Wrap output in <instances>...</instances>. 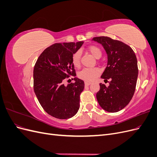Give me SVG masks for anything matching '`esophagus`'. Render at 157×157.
<instances>
[{
    "mask_svg": "<svg viewBox=\"0 0 157 157\" xmlns=\"http://www.w3.org/2000/svg\"><path fill=\"white\" fill-rule=\"evenodd\" d=\"M84 84H85V86H90V84H91V83H90V82H85Z\"/></svg>",
    "mask_w": 157,
    "mask_h": 157,
    "instance_id": "obj_1",
    "label": "esophagus"
}]
</instances>
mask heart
Returning <instances> with one entry per match:
<instances>
[{"mask_svg":"<svg viewBox=\"0 0 157 157\" xmlns=\"http://www.w3.org/2000/svg\"><path fill=\"white\" fill-rule=\"evenodd\" d=\"M88 50L95 58L98 59L102 55V51L96 46H90L88 47ZM72 63L75 67H78L80 63V51L75 52L72 56ZM100 74V70L97 67L94 68H84L78 73L79 78L86 82H93Z\"/></svg>","mask_w":157,"mask_h":157,"instance_id":"b5f03b06","label":"heart"}]
</instances>
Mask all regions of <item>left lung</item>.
<instances>
[{
	"instance_id": "obj_1",
	"label": "left lung",
	"mask_w": 157,
	"mask_h": 157,
	"mask_svg": "<svg viewBox=\"0 0 157 157\" xmlns=\"http://www.w3.org/2000/svg\"><path fill=\"white\" fill-rule=\"evenodd\" d=\"M92 40L101 44L107 54V66L101 78L111 80L109 86L99 84L96 94L101 107L109 113L124 109L134 96L138 68L134 52L128 45L108 36H98Z\"/></svg>"
}]
</instances>
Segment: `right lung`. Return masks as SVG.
<instances>
[{"label": "right lung", "mask_w": 157, "mask_h": 157, "mask_svg": "<svg viewBox=\"0 0 157 157\" xmlns=\"http://www.w3.org/2000/svg\"><path fill=\"white\" fill-rule=\"evenodd\" d=\"M83 43L80 41L52 44L42 52L35 65L33 88L35 95L44 110L56 118H70L79 109L80 95L84 82L75 77L72 56ZM70 75L75 77V82L66 86L64 82Z\"/></svg>", "instance_id": "1"}]
</instances>
